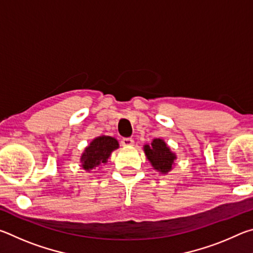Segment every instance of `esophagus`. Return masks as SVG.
<instances>
[{"label":"esophagus","mask_w":253,"mask_h":253,"mask_svg":"<svg viewBox=\"0 0 253 253\" xmlns=\"http://www.w3.org/2000/svg\"><path fill=\"white\" fill-rule=\"evenodd\" d=\"M122 145L124 147H129L134 145V139L129 138V137H127V138H123L122 139Z\"/></svg>","instance_id":"34e87169"}]
</instances>
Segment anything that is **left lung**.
Returning <instances> with one entry per match:
<instances>
[{
  "instance_id": "left-lung-1",
  "label": "left lung",
  "mask_w": 253,
  "mask_h": 253,
  "mask_svg": "<svg viewBox=\"0 0 253 253\" xmlns=\"http://www.w3.org/2000/svg\"><path fill=\"white\" fill-rule=\"evenodd\" d=\"M143 149L152 168L156 172L165 175L173 169L177 156L164 139L154 138L151 144L144 145Z\"/></svg>"
}]
</instances>
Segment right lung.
Segmentation results:
<instances>
[{
    "instance_id": "right-lung-1",
    "label": "right lung",
    "mask_w": 253,
    "mask_h": 253,
    "mask_svg": "<svg viewBox=\"0 0 253 253\" xmlns=\"http://www.w3.org/2000/svg\"><path fill=\"white\" fill-rule=\"evenodd\" d=\"M117 148H119V143L115 137L105 135L96 137L81 154V168L85 172L100 169L101 165L108 162L111 153Z\"/></svg>"
}]
</instances>
